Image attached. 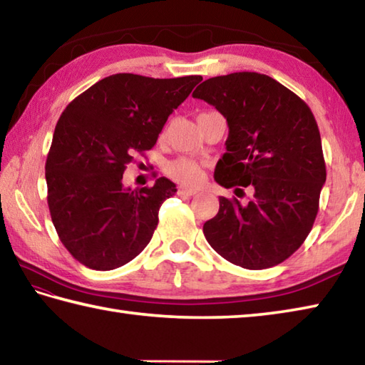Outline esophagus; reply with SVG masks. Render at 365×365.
I'll list each match as a JSON object with an SVG mask.
<instances>
[{
    "instance_id": "1",
    "label": "esophagus",
    "mask_w": 365,
    "mask_h": 365,
    "mask_svg": "<svg viewBox=\"0 0 365 365\" xmlns=\"http://www.w3.org/2000/svg\"><path fill=\"white\" fill-rule=\"evenodd\" d=\"M197 192V190H195V188H185V187H182V188H178V196H195Z\"/></svg>"
}]
</instances>
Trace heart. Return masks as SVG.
<instances>
[{"label": "heart", "mask_w": 365, "mask_h": 365, "mask_svg": "<svg viewBox=\"0 0 365 365\" xmlns=\"http://www.w3.org/2000/svg\"><path fill=\"white\" fill-rule=\"evenodd\" d=\"M168 174L174 178V180L180 182L183 185H196L201 182L202 170L197 166V163L180 158L168 164Z\"/></svg>", "instance_id": "1"}]
</instances>
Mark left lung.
I'll list each match as a JSON object with an SVG mask.
<instances>
[{
  "label": "left lung",
  "mask_w": 365,
  "mask_h": 365,
  "mask_svg": "<svg viewBox=\"0 0 365 365\" xmlns=\"http://www.w3.org/2000/svg\"><path fill=\"white\" fill-rule=\"evenodd\" d=\"M192 98L215 106L230 126L217 183L253 192L247 204L220 196L218 213L204 223L205 239L235 266L274 267L304 244L315 223L326 182L317 120L284 85L247 71L207 78Z\"/></svg>",
  "instance_id": "8db88e82"
}]
</instances>
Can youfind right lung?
Returning a JSON list of instances; mask_svg holds the SVG:
<instances>
[{
	"instance_id": "1",
	"label": "right lung",
	"mask_w": 365,
	"mask_h": 365,
	"mask_svg": "<svg viewBox=\"0 0 365 365\" xmlns=\"http://www.w3.org/2000/svg\"><path fill=\"white\" fill-rule=\"evenodd\" d=\"M201 81L113 74L61 113L46 161L47 204L61 244L83 266L117 269L148 245L175 183L160 177L153 187L131 190L123 173L135 153L156 144L168 117Z\"/></svg>"
}]
</instances>
